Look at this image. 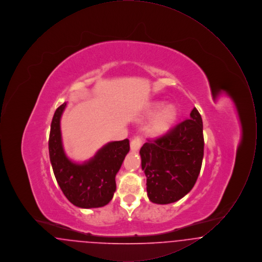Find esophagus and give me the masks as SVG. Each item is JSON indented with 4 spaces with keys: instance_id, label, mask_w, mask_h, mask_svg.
<instances>
[{
    "instance_id": "esophagus-1",
    "label": "esophagus",
    "mask_w": 262,
    "mask_h": 262,
    "mask_svg": "<svg viewBox=\"0 0 262 262\" xmlns=\"http://www.w3.org/2000/svg\"><path fill=\"white\" fill-rule=\"evenodd\" d=\"M142 143V138L140 137H136L130 141V150L132 151H137L140 148Z\"/></svg>"
}]
</instances>
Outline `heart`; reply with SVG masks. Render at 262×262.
<instances>
[{
	"label": "heart",
	"instance_id": "obj_1",
	"mask_svg": "<svg viewBox=\"0 0 262 262\" xmlns=\"http://www.w3.org/2000/svg\"><path fill=\"white\" fill-rule=\"evenodd\" d=\"M163 103L156 102L152 104L148 112V117H152L158 114L156 119L150 126V133L154 136H162L166 134L174 125L178 119V109L174 105H166L161 111ZM159 111H161L160 113L159 112Z\"/></svg>",
	"mask_w": 262,
	"mask_h": 262
}]
</instances>
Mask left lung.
I'll list each match as a JSON object with an SVG mask.
<instances>
[{"label":"left lung","mask_w":262,"mask_h":262,"mask_svg":"<svg viewBox=\"0 0 262 262\" xmlns=\"http://www.w3.org/2000/svg\"><path fill=\"white\" fill-rule=\"evenodd\" d=\"M189 116L140 148L147 195L153 203L168 204L183 199L199 178L204 149L203 125L196 108Z\"/></svg>","instance_id":"obj_1"}]
</instances>
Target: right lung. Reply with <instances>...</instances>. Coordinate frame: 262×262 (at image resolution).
Returning <instances> with one entry per match:
<instances>
[{"label": "right lung", "instance_id": "right-lung-1", "mask_svg": "<svg viewBox=\"0 0 262 262\" xmlns=\"http://www.w3.org/2000/svg\"><path fill=\"white\" fill-rule=\"evenodd\" d=\"M64 102L54 114L49 137V155L55 178L64 196L80 208L108 204L116 190V174L129 151V141H112L82 164L70 160L62 147L61 117Z\"/></svg>", "mask_w": 262, "mask_h": 262}]
</instances>
